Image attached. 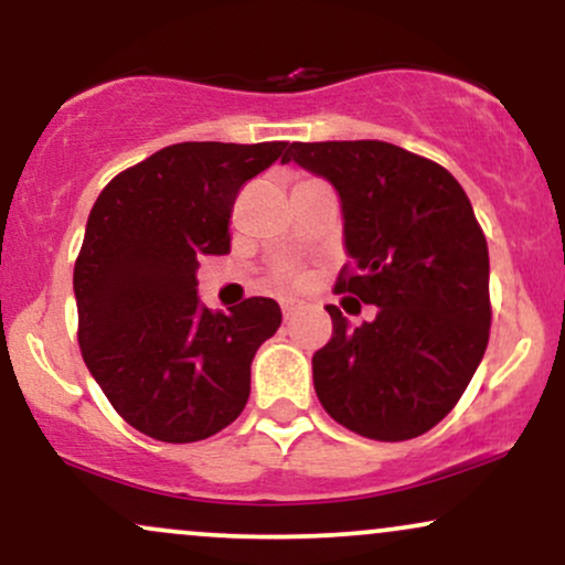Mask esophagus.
<instances>
[{
	"label": "esophagus",
	"instance_id": "obj_1",
	"mask_svg": "<svg viewBox=\"0 0 565 565\" xmlns=\"http://www.w3.org/2000/svg\"><path fill=\"white\" fill-rule=\"evenodd\" d=\"M297 310H302V300H291V297H287V300H281L284 319H291V316H295Z\"/></svg>",
	"mask_w": 565,
	"mask_h": 565
}]
</instances>
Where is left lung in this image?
<instances>
[{"label":"left lung","mask_w":565,"mask_h":565,"mask_svg":"<svg viewBox=\"0 0 565 565\" xmlns=\"http://www.w3.org/2000/svg\"><path fill=\"white\" fill-rule=\"evenodd\" d=\"M281 161L332 183L350 257L334 289L377 305L361 327L327 305L332 340L313 355L321 406L364 438L423 436L489 345V246L468 193L436 161L382 140L291 142Z\"/></svg>","instance_id":"obj_1"}]
</instances>
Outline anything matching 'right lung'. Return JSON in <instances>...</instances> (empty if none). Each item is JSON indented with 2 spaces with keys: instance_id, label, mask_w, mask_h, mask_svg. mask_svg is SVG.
I'll use <instances>...</instances> for the list:
<instances>
[{
  "instance_id": "right-lung-1",
  "label": "right lung",
  "mask_w": 565,
  "mask_h": 565,
  "mask_svg": "<svg viewBox=\"0 0 565 565\" xmlns=\"http://www.w3.org/2000/svg\"><path fill=\"white\" fill-rule=\"evenodd\" d=\"M287 142H178L103 188L74 265L84 364L135 430L193 444L228 427L249 398L257 348L281 327L270 297L212 313L199 257L231 249L238 188Z\"/></svg>"
}]
</instances>
